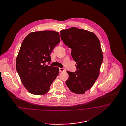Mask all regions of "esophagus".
I'll list each match as a JSON object with an SVG mask.
<instances>
[{"label": "esophagus", "instance_id": "obj_1", "mask_svg": "<svg viewBox=\"0 0 126 126\" xmlns=\"http://www.w3.org/2000/svg\"><path fill=\"white\" fill-rule=\"evenodd\" d=\"M59 70H60V72H63L65 71V69H64V68H59Z\"/></svg>", "mask_w": 126, "mask_h": 126}]
</instances>
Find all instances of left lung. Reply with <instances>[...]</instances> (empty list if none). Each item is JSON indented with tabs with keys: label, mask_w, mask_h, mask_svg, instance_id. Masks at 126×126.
<instances>
[{
	"label": "left lung",
	"mask_w": 126,
	"mask_h": 126,
	"mask_svg": "<svg viewBox=\"0 0 126 126\" xmlns=\"http://www.w3.org/2000/svg\"><path fill=\"white\" fill-rule=\"evenodd\" d=\"M61 39L72 49L71 55L76 62V72L67 71V86L72 92L84 94L89 90L99 77L103 60L100 41L87 30L71 27L60 31Z\"/></svg>",
	"instance_id": "left-lung-1"
}]
</instances>
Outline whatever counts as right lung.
Segmentation results:
<instances>
[{
	"label": "right lung",
	"instance_id": "add662e5",
	"mask_svg": "<svg viewBox=\"0 0 126 126\" xmlns=\"http://www.w3.org/2000/svg\"><path fill=\"white\" fill-rule=\"evenodd\" d=\"M60 41L58 32L48 30L32 32L24 38L16 57V68L30 93H47L58 76L59 67L44 66V63L50 62V53Z\"/></svg>",
	"mask_w": 126,
	"mask_h": 126
}]
</instances>
